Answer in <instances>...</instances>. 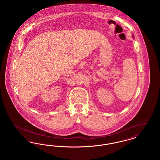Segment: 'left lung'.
Segmentation results:
<instances>
[{
    "instance_id": "8db88e82",
    "label": "left lung",
    "mask_w": 160,
    "mask_h": 160,
    "mask_svg": "<svg viewBox=\"0 0 160 160\" xmlns=\"http://www.w3.org/2000/svg\"><path fill=\"white\" fill-rule=\"evenodd\" d=\"M132 37H134V35H132Z\"/></svg>"
}]
</instances>
